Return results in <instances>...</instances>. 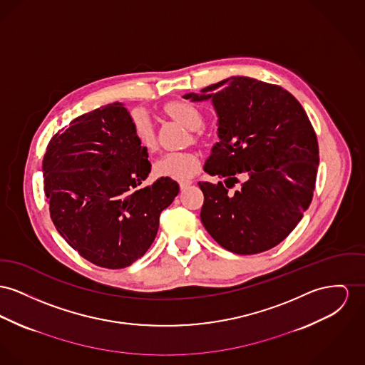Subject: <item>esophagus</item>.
<instances>
[{"instance_id":"34e87169","label":"esophagus","mask_w":365,"mask_h":365,"mask_svg":"<svg viewBox=\"0 0 365 365\" xmlns=\"http://www.w3.org/2000/svg\"><path fill=\"white\" fill-rule=\"evenodd\" d=\"M192 184V181L191 180H185V181H180V188L181 190H185L187 187H190Z\"/></svg>"}]
</instances>
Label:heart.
<instances>
[{
  "label": "heart",
  "instance_id": "obj_1",
  "mask_svg": "<svg viewBox=\"0 0 365 365\" xmlns=\"http://www.w3.org/2000/svg\"><path fill=\"white\" fill-rule=\"evenodd\" d=\"M166 112L175 120L182 123L191 130H197L203 118L199 109L188 102H173L166 106ZM131 130L138 144L145 149H153L156 146L155 125L145 110L137 109L131 113ZM199 169V159L192 152H166L160 155L155 163L153 171L158 177L187 180L191 178Z\"/></svg>",
  "mask_w": 365,
  "mask_h": 365
}]
</instances>
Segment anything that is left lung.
I'll list each match as a JSON object with an SVG mask.
<instances>
[{"mask_svg":"<svg viewBox=\"0 0 365 365\" xmlns=\"http://www.w3.org/2000/svg\"><path fill=\"white\" fill-rule=\"evenodd\" d=\"M210 101L219 141L203 170L225 178L199 182L205 196L200 220L212 238L237 255H256L282 242L310 206L318 169L316 133L299 101L279 86L232 76L182 96Z\"/></svg>","mask_w":365,"mask_h":365,"instance_id":"left-lung-1","label":"left lung"}]
</instances>
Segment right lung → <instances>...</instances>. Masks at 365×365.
Listing matches in <instances>:
<instances>
[{
	"label": "right lung",
	"mask_w": 365,
	"mask_h": 365,
	"mask_svg": "<svg viewBox=\"0 0 365 365\" xmlns=\"http://www.w3.org/2000/svg\"><path fill=\"white\" fill-rule=\"evenodd\" d=\"M44 191L58 232L99 267H128L155 241L159 216L180 192L150 173L145 148L131 130L122 102L74 119L52 137L43 160Z\"/></svg>",
	"instance_id": "right-lung-1"
}]
</instances>
